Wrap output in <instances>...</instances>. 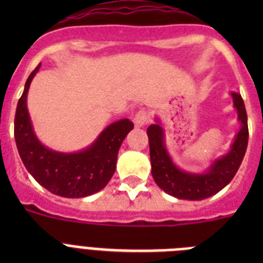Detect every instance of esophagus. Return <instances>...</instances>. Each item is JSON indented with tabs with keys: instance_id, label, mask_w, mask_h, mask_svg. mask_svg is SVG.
I'll return each instance as SVG.
<instances>
[{
	"instance_id": "obj_1",
	"label": "esophagus",
	"mask_w": 263,
	"mask_h": 263,
	"mask_svg": "<svg viewBox=\"0 0 263 263\" xmlns=\"http://www.w3.org/2000/svg\"><path fill=\"white\" fill-rule=\"evenodd\" d=\"M148 121H150V116L146 110H139L136 116H134V124L136 126L142 127L147 124Z\"/></svg>"
}]
</instances>
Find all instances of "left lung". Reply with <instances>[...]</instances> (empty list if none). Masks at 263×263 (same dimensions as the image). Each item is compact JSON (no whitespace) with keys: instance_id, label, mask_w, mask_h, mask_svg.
<instances>
[{"instance_id":"8db88e82","label":"left lung","mask_w":263,"mask_h":263,"mask_svg":"<svg viewBox=\"0 0 263 263\" xmlns=\"http://www.w3.org/2000/svg\"><path fill=\"white\" fill-rule=\"evenodd\" d=\"M231 95L241 129L236 134L229 152L213 160L210 168L203 174L188 173L174 163L164 143V129L158 118L155 124L147 127L152 175L158 187L164 192L183 200H203L221 191L234 178L246 153L249 130L242 97L237 92Z\"/></svg>"}]
</instances>
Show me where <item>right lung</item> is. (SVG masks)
I'll return each instance as SVG.
<instances>
[{
    "mask_svg": "<svg viewBox=\"0 0 263 263\" xmlns=\"http://www.w3.org/2000/svg\"><path fill=\"white\" fill-rule=\"evenodd\" d=\"M39 67L30 73L15 110L14 138L21 159L32 178L51 194L72 199L96 194L115 174L118 150L133 122L127 118L116 121L81 152L60 153L46 147L34 132L27 109V92Z\"/></svg>",
    "mask_w": 263,
    "mask_h": 263,
    "instance_id": "add662e5",
    "label": "right lung"
}]
</instances>
